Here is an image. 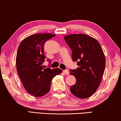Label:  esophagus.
<instances>
[{"mask_svg": "<svg viewBox=\"0 0 121 121\" xmlns=\"http://www.w3.org/2000/svg\"><path fill=\"white\" fill-rule=\"evenodd\" d=\"M63 73L64 74H65V75H67V74H69V71L68 70H64L63 71Z\"/></svg>", "mask_w": 121, "mask_h": 121, "instance_id": "34e87169", "label": "esophagus"}]
</instances>
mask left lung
Wrapping results in <instances>:
<instances>
[{
	"mask_svg": "<svg viewBox=\"0 0 121 121\" xmlns=\"http://www.w3.org/2000/svg\"><path fill=\"white\" fill-rule=\"evenodd\" d=\"M64 39L72 49L73 60L79 66L70 70L76 78L70 91L78 98H88L101 83L106 64L103 51L97 40L86 34L69 35Z\"/></svg>",
	"mask_w": 121,
	"mask_h": 121,
	"instance_id": "obj_1",
	"label": "left lung"
}]
</instances>
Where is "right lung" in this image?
Segmentation results:
<instances>
[{"mask_svg": "<svg viewBox=\"0 0 121 121\" xmlns=\"http://www.w3.org/2000/svg\"><path fill=\"white\" fill-rule=\"evenodd\" d=\"M55 36L47 33L32 35L23 39L18 47L16 58L17 73L25 89L34 96L41 97L48 93L52 79L62 72L59 68L44 69L42 65L46 58L44 43Z\"/></svg>", "mask_w": 121, "mask_h": 121, "instance_id": "obj_1", "label": "right lung"}]
</instances>
